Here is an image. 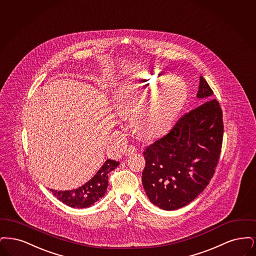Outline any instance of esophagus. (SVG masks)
I'll use <instances>...</instances> for the list:
<instances>
[{
  "label": "esophagus",
  "instance_id": "obj_1",
  "mask_svg": "<svg viewBox=\"0 0 256 256\" xmlns=\"http://www.w3.org/2000/svg\"><path fill=\"white\" fill-rule=\"evenodd\" d=\"M136 148L134 145H129L127 148H126V155L127 156H130V155H133L134 153H136Z\"/></svg>",
  "mask_w": 256,
  "mask_h": 256
}]
</instances>
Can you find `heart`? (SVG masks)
Returning a JSON list of instances; mask_svg holds the SVG:
<instances>
[{
    "mask_svg": "<svg viewBox=\"0 0 256 256\" xmlns=\"http://www.w3.org/2000/svg\"><path fill=\"white\" fill-rule=\"evenodd\" d=\"M140 88L154 92L142 106L136 100V92ZM186 96V85L173 74L151 72L144 76L142 83H128L123 86L116 96V106L122 114L136 111L134 123L136 130L147 138H155L171 127Z\"/></svg>",
    "mask_w": 256,
    "mask_h": 256,
    "instance_id": "1",
    "label": "heart"
}]
</instances>
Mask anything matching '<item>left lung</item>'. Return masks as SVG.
Segmentation results:
<instances>
[{"label": "left lung", "mask_w": 256, "mask_h": 256, "mask_svg": "<svg viewBox=\"0 0 256 256\" xmlns=\"http://www.w3.org/2000/svg\"><path fill=\"white\" fill-rule=\"evenodd\" d=\"M212 94L200 76L197 98L206 101L182 116L166 134L144 151L142 184L149 200L160 208L175 210L188 204L215 173L224 124L221 106Z\"/></svg>", "instance_id": "8db88e82"}]
</instances>
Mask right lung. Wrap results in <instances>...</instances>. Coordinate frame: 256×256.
Masks as SVG:
<instances>
[{
	"mask_svg": "<svg viewBox=\"0 0 256 256\" xmlns=\"http://www.w3.org/2000/svg\"><path fill=\"white\" fill-rule=\"evenodd\" d=\"M118 166L120 162L107 160L96 174L82 186L67 191H50L58 200L70 208H88L104 196L108 188V174Z\"/></svg>",
	"mask_w": 256,
	"mask_h": 256,
	"instance_id": "right-lung-1",
	"label": "right lung"
}]
</instances>
